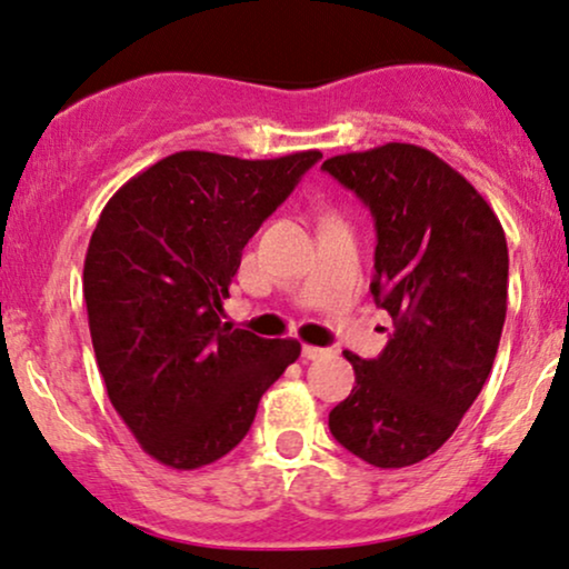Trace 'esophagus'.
Segmentation results:
<instances>
[{
	"mask_svg": "<svg viewBox=\"0 0 569 569\" xmlns=\"http://www.w3.org/2000/svg\"><path fill=\"white\" fill-rule=\"evenodd\" d=\"M326 355H328V350H323V347H312V345L302 347V358L305 360H320V358H326Z\"/></svg>",
	"mask_w": 569,
	"mask_h": 569,
	"instance_id": "34e87169",
	"label": "esophagus"
}]
</instances>
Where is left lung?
I'll use <instances>...</instances> for the list:
<instances>
[{
  "label": "left lung",
  "mask_w": 569,
  "mask_h": 569,
  "mask_svg": "<svg viewBox=\"0 0 569 569\" xmlns=\"http://www.w3.org/2000/svg\"><path fill=\"white\" fill-rule=\"evenodd\" d=\"M376 222V305L392 315L385 352L355 368L331 435L379 469L440 450L477 400L506 320L509 249L501 222L467 177L410 142L323 161Z\"/></svg>",
  "instance_id": "obj_1"
}]
</instances>
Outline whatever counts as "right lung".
<instances>
[{
    "label": "right lung",
    "instance_id": "obj_1",
    "mask_svg": "<svg viewBox=\"0 0 569 569\" xmlns=\"http://www.w3.org/2000/svg\"><path fill=\"white\" fill-rule=\"evenodd\" d=\"M320 150L236 159L180 150L116 190L84 259L108 400L150 458L198 469L249 432L259 397L302 352L222 323L243 246Z\"/></svg>",
    "mask_w": 569,
    "mask_h": 569
}]
</instances>
